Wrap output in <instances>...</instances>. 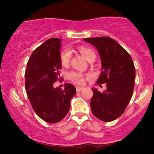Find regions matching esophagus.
I'll list each match as a JSON object with an SVG mask.
<instances>
[{"label":"esophagus","mask_w":154,"mask_h":154,"mask_svg":"<svg viewBox=\"0 0 154 154\" xmlns=\"http://www.w3.org/2000/svg\"><path fill=\"white\" fill-rule=\"evenodd\" d=\"M76 89H77V92H80V91H81L83 89V87H77V88H76Z\"/></svg>","instance_id":"esophagus-1"}]
</instances>
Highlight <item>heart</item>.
I'll list each match as a JSON object with an SVG mask.
<instances>
[{
	"label": "heart",
	"mask_w": 154,
	"mask_h": 154,
	"mask_svg": "<svg viewBox=\"0 0 154 154\" xmlns=\"http://www.w3.org/2000/svg\"><path fill=\"white\" fill-rule=\"evenodd\" d=\"M79 51L81 53L82 55L86 58L87 61H89L91 59L96 58V54L94 51L91 48L86 47V46H80L78 48ZM60 63L63 66H67L69 63L71 59V51L68 48H64L61 51L60 55ZM68 78L77 85H82L84 83V77L80 73L77 71H71L68 73Z\"/></svg>",
	"instance_id": "heart-1"
}]
</instances>
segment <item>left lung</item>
<instances>
[{"label": "left lung", "instance_id": "obj_1", "mask_svg": "<svg viewBox=\"0 0 154 154\" xmlns=\"http://www.w3.org/2000/svg\"><path fill=\"white\" fill-rule=\"evenodd\" d=\"M84 40L97 48L101 60L103 70L97 84L106 83L103 92L92 88L91 112L100 121L112 122L123 114L133 95L136 78L133 60L125 48L109 37Z\"/></svg>", "mask_w": 154, "mask_h": 154}]
</instances>
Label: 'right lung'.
Listing matches in <instances>:
<instances>
[{
	"instance_id": "obj_1",
	"label": "right lung",
	"mask_w": 154,
	"mask_h": 154,
	"mask_svg": "<svg viewBox=\"0 0 154 154\" xmlns=\"http://www.w3.org/2000/svg\"><path fill=\"white\" fill-rule=\"evenodd\" d=\"M60 41L49 38L37 48L25 71V89L31 106L38 117L51 124L66 117L71 99L76 94L75 87L70 83H66L63 90L53 86L56 81L63 80L60 76Z\"/></svg>"
}]
</instances>
